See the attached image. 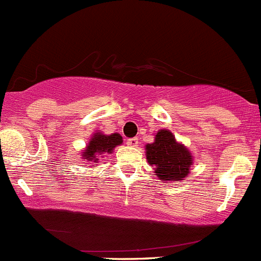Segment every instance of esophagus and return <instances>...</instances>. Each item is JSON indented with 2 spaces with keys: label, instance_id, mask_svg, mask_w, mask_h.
Returning <instances> with one entry per match:
<instances>
[{
  "label": "esophagus",
  "instance_id": "1",
  "mask_svg": "<svg viewBox=\"0 0 261 261\" xmlns=\"http://www.w3.org/2000/svg\"><path fill=\"white\" fill-rule=\"evenodd\" d=\"M138 143H139V138H130L126 140V144H127L128 146H138Z\"/></svg>",
  "mask_w": 261,
  "mask_h": 261
}]
</instances>
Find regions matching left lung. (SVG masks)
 I'll return each instance as SVG.
<instances>
[{
    "label": "left lung",
    "instance_id": "left-lung-1",
    "mask_svg": "<svg viewBox=\"0 0 261 261\" xmlns=\"http://www.w3.org/2000/svg\"><path fill=\"white\" fill-rule=\"evenodd\" d=\"M146 159L155 166V176L162 181L184 179L192 164L191 153L178 144L172 133L161 130L156 133L154 143L146 145Z\"/></svg>",
    "mask_w": 261,
    "mask_h": 261
}]
</instances>
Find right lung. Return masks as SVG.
Masks as SVG:
<instances>
[{"label":"right lung","instance_id":"add662e5","mask_svg":"<svg viewBox=\"0 0 261 261\" xmlns=\"http://www.w3.org/2000/svg\"><path fill=\"white\" fill-rule=\"evenodd\" d=\"M122 143V138L120 134H112V135H103V134H94L89 141V145L83 151V158L88 161L97 162V155L103 153H111L113 148Z\"/></svg>","mask_w":261,"mask_h":261}]
</instances>
